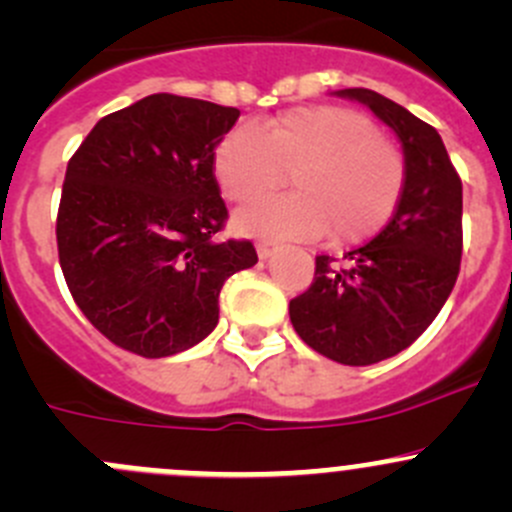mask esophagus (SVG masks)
<instances>
[{
    "mask_svg": "<svg viewBox=\"0 0 512 512\" xmlns=\"http://www.w3.org/2000/svg\"><path fill=\"white\" fill-rule=\"evenodd\" d=\"M277 242L272 240H260L257 242V255H260V260H267V257H272V252H277Z\"/></svg>",
    "mask_w": 512,
    "mask_h": 512,
    "instance_id": "34e87169",
    "label": "esophagus"
}]
</instances>
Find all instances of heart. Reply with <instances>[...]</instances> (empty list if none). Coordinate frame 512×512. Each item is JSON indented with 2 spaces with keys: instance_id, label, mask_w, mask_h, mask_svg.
<instances>
[{
  "instance_id": "obj_1",
  "label": "heart",
  "mask_w": 512,
  "mask_h": 512,
  "mask_svg": "<svg viewBox=\"0 0 512 512\" xmlns=\"http://www.w3.org/2000/svg\"><path fill=\"white\" fill-rule=\"evenodd\" d=\"M215 178L227 200L255 203L285 183L294 193L240 210L245 235L359 242L389 223L406 183L404 156L376 136L361 113L339 106H304L282 113L260 133L232 128L215 151Z\"/></svg>"
}]
</instances>
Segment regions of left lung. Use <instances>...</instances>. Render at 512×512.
<instances>
[{
	"label": "left lung",
	"instance_id": "8db88e82",
	"mask_svg": "<svg viewBox=\"0 0 512 512\" xmlns=\"http://www.w3.org/2000/svg\"><path fill=\"white\" fill-rule=\"evenodd\" d=\"M334 96L364 103L396 133L404 148V193L374 240L344 252V267L317 257L314 282L289 302V319L314 352L369 366L411 347L456 285L463 185L436 128L376 91L342 89Z\"/></svg>",
	"mask_w": 512,
	"mask_h": 512
}]
</instances>
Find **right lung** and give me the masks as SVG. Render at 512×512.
Wrapping results in <instances>:
<instances>
[{
  "label": "right lung",
  "mask_w": 512,
  "mask_h": 512,
  "mask_svg": "<svg viewBox=\"0 0 512 512\" xmlns=\"http://www.w3.org/2000/svg\"><path fill=\"white\" fill-rule=\"evenodd\" d=\"M232 106L153 94L108 113L66 168L56 245L71 297L116 347L146 359L203 342L225 280L257 262L227 220L213 163Z\"/></svg>",
  "instance_id": "obj_1"
}]
</instances>
